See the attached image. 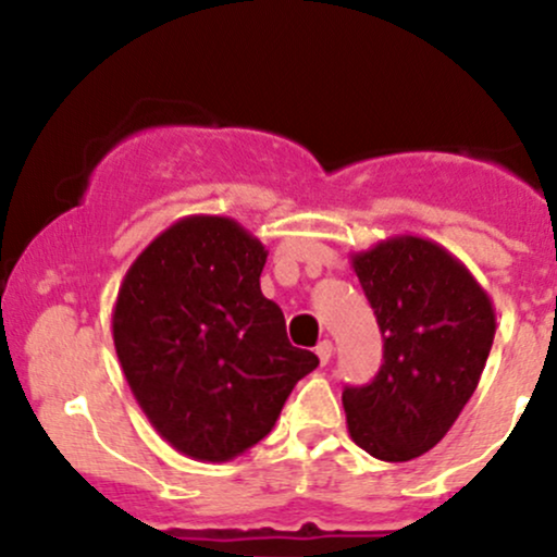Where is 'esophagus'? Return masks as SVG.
Returning <instances> with one entry per match:
<instances>
[{
    "label": "esophagus",
    "instance_id": "obj_1",
    "mask_svg": "<svg viewBox=\"0 0 557 557\" xmlns=\"http://www.w3.org/2000/svg\"><path fill=\"white\" fill-rule=\"evenodd\" d=\"M317 356H319V361L327 363V361L332 359V343H330V341L319 343V345H317Z\"/></svg>",
    "mask_w": 557,
    "mask_h": 557
}]
</instances>
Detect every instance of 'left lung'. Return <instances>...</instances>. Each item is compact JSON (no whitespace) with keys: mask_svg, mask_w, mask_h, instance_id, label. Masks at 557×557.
<instances>
[{"mask_svg":"<svg viewBox=\"0 0 557 557\" xmlns=\"http://www.w3.org/2000/svg\"><path fill=\"white\" fill-rule=\"evenodd\" d=\"M382 332V367L345 387L356 445L400 463L445 437L479 385L495 341V309L474 274L440 243L395 235L350 253Z\"/></svg>","mask_w":557,"mask_h":557,"instance_id":"8db88e82","label":"left lung"}]
</instances>
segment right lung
<instances>
[{
	"mask_svg": "<svg viewBox=\"0 0 557 557\" xmlns=\"http://www.w3.org/2000/svg\"><path fill=\"white\" fill-rule=\"evenodd\" d=\"M264 264L267 248L238 222L190 214L138 253L114 300V350L133 398L196 461H233L264 440L319 367L261 293Z\"/></svg>",
	"mask_w": 557,
	"mask_h": 557,
	"instance_id": "1",
	"label": "right lung"
}]
</instances>
